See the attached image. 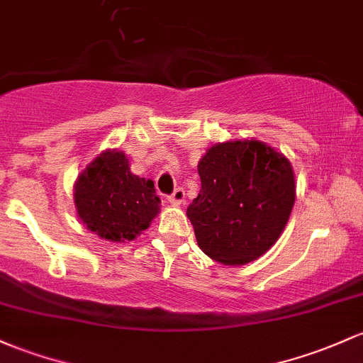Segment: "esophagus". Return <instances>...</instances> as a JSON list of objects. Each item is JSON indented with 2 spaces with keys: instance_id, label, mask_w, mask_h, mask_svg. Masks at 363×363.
<instances>
[{
  "instance_id": "esophagus-1",
  "label": "esophagus",
  "mask_w": 363,
  "mask_h": 363,
  "mask_svg": "<svg viewBox=\"0 0 363 363\" xmlns=\"http://www.w3.org/2000/svg\"><path fill=\"white\" fill-rule=\"evenodd\" d=\"M184 200H186V193H184V189H182V188L175 189L174 193H172V196L169 198L170 205H174V206L182 205V203H184Z\"/></svg>"
}]
</instances>
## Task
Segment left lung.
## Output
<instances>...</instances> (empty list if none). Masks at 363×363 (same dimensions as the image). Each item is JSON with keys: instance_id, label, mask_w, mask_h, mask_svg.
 Segmentation results:
<instances>
[{"instance_id": "8db88e82", "label": "left lung", "mask_w": 363, "mask_h": 363, "mask_svg": "<svg viewBox=\"0 0 363 363\" xmlns=\"http://www.w3.org/2000/svg\"><path fill=\"white\" fill-rule=\"evenodd\" d=\"M200 194L188 218L201 252L224 265H246L269 252L296 200L293 165L258 139L210 146L198 163Z\"/></svg>"}]
</instances>
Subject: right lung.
Listing matches in <instances>:
<instances>
[{
	"mask_svg": "<svg viewBox=\"0 0 363 363\" xmlns=\"http://www.w3.org/2000/svg\"><path fill=\"white\" fill-rule=\"evenodd\" d=\"M74 203L79 218L105 241L136 240L160 212L151 179L130 172L123 151L105 150L77 175Z\"/></svg>",
	"mask_w": 363,
	"mask_h": 363,
	"instance_id": "add662e5",
	"label": "right lung"
}]
</instances>
